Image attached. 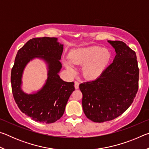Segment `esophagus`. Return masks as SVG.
<instances>
[{
    "instance_id": "esophagus-1",
    "label": "esophagus",
    "mask_w": 149,
    "mask_h": 149,
    "mask_svg": "<svg viewBox=\"0 0 149 149\" xmlns=\"http://www.w3.org/2000/svg\"><path fill=\"white\" fill-rule=\"evenodd\" d=\"M79 83L78 81H75V84H74V87L75 88V89H79Z\"/></svg>"
}]
</instances>
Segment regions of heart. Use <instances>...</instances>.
Here are the masks:
<instances>
[{
  "mask_svg": "<svg viewBox=\"0 0 149 149\" xmlns=\"http://www.w3.org/2000/svg\"><path fill=\"white\" fill-rule=\"evenodd\" d=\"M68 60L64 64L70 72H74L72 65H82L81 74L85 79H97L107 69L112 59V53L108 49L100 47H87L75 49L68 54Z\"/></svg>",
  "mask_w": 149,
  "mask_h": 149,
  "instance_id": "obj_1",
  "label": "heart"
}]
</instances>
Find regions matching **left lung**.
Returning <instances> with one entry per match:
<instances>
[{
  "label": "left lung",
  "mask_w": 149,
  "mask_h": 149,
  "mask_svg": "<svg viewBox=\"0 0 149 149\" xmlns=\"http://www.w3.org/2000/svg\"><path fill=\"white\" fill-rule=\"evenodd\" d=\"M108 42L116 52L113 62L97 79L79 85L85 114L88 119L98 123L122 114L132 104L138 91L135 52L122 41Z\"/></svg>",
  "instance_id": "obj_1"
}]
</instances>
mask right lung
Returning <instances> with one entry per match:
<instances>
[{
	"mask_svg": "<svg viewBox=\"0 0 149 149\" xmlns=\"http://www.w3.org/2000/svg\"><path fill=\"white\" fill-rule=\"evenodd\" d=\"M63 47L56 37H45L30 39L17 51L11 72L12 93L20 110L35 122L51 123L59 120L75 90L74 82L65 81L58 74ZM35 59L45 63L47 79L41 89L27 93L22 89V78L26 65Z\"/></svg>",
	"mask_w": 149,
	"mask_h": 149,
	"instance_id": "1",
	"label": "right lung"
}]
</instances>
